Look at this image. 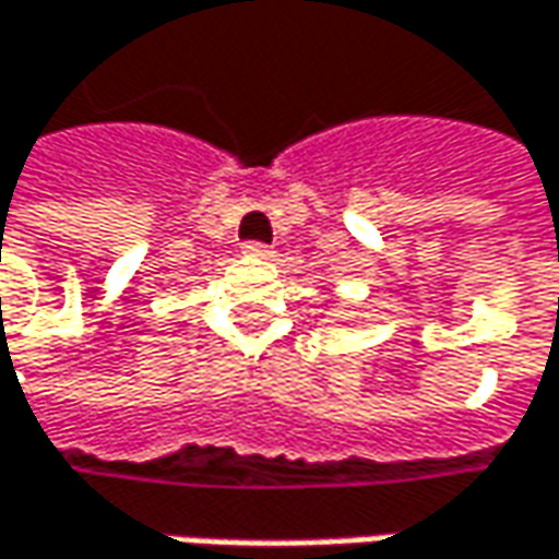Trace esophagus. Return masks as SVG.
<instances>
[{"label":"esophagus","mask_w":559,"mask_h":559,"mask_svg":"<svg viewBox=\"0 0 559 559\" xmlns=\"http://www.w3.org/2000/svg\"><path fill=\"white\" fill-rule=\"evenodd\" d=\"M242 255H249V259H272V249L265 242H246Z\"/></svg>","instance_id":"34e87169"}]
</instances>
